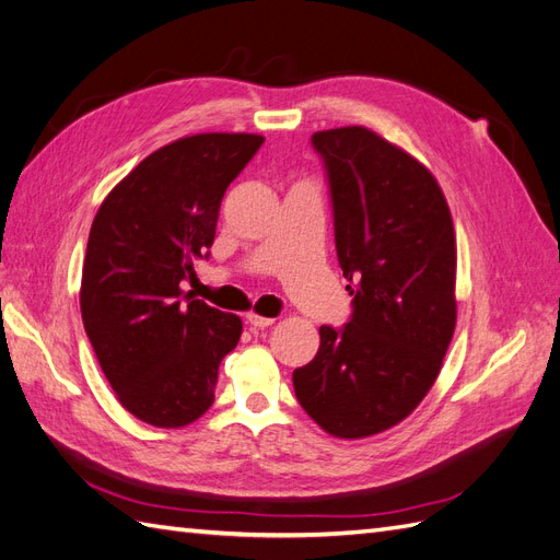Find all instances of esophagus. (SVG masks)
<instances>
[{"label": "esophagus", "instance_id": "34e87169", "mask_svg": "<svg viewBox=\"0 0 560 560\" xmlns=\"http://www.w3.org/2000/svg\"><path fill=\"white\" fill-rule=\"evenodd\" d=\"M245 319H247V325H249V327H254V329H266V327H270V325H273V322H276L273 317H264V315L254 313V311H252V313H247V317H245Z\"/></svg>", "mask_w": 560, "mask_h": 560}]
</instances>
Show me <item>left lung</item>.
Masks as SVG:
<instances>
[{"mask_svg":"<svg viewBox=\"0 0 560 560\" xmlns=\"http://www.w3.org/2000/svg\"><path fill=\"white\" fill-rule=\"evenodd\" d=\"M336 254L352 317L319 327V350L294 369L317 425L364 439L401 422L430 393L455 331V231L446 196L409 151L364 126L319 130Z\"/></svg>","mask_w":560,"mask_h":560,"instance_id":"left-lung-1","label":"left lung"}]
</instances>
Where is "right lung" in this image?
<instances>
[{
	"label": "right lung",
	"mask_w": 560,
	"mask_h": 560,
	"mask_svg": "<svg viewBox=\"0 0 560 560\" xmlns=\"http://www.w3.org/2000/svg\"><path fill=\"white\" fill-rule=\"evenodd\" d=\"M252 132H198L156 149L100 206L81 273L83 329L124 409L184 428L214 401L243 319L184 295L214 243L229 184L257 154Z\"/></svg>",
	"instance_id": "add662e5"
}]
</instances>
